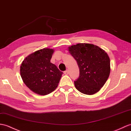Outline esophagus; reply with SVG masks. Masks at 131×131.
Masks as SVG:
<instances>
[{"instance_id": "obj_1", "label": "esophagus", "mask_w": 131, "mask_h": 131, "mask_svg": "<svg viewBox=\"0 0 131 131\" xmlns=\"http://www.w3.org/2000/svg\"><path fill=\"white\" fill-rule=\"evenodd\" d=\"M63 73H64L65 75H68L69 74V71H68V70H66L64 72H63Z\"/></svg>"}]
</instances>
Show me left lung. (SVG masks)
Segmentation results:
<instances>
[{"instance_id": "1", "label": "left lung", "mask_w": 131, "mask_h": 131, "mask_svg": "<svg viewBox=\"0 0 131 131\" xmlns=\"http://www.w3.org/2000/svg\"><path fill=\"white\" fill-rule=\"evenodd\" d=\"M69 51L79 68V77L74 81L75 88L87 95L98 92L110 74V59L108 54L99 47L89 43L71 46Z\"/></svg>"}]
</instances>
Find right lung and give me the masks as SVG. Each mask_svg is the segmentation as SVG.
<instances>
[{"label": "right lung", "mask_w": 131, "mask_h": 131, "mask_svg": "<svg viewBox=\"0 0 131 131\" xmlns=\"http://www.w3.org/2000/svg\"><path fill=\"white\" fill-rule=\"evenodd\" d=\"M53 51L50 48L36 51L21 64L20 72L24 83L39 95H47L55 90L63 74L50 61Z\"/></svg>", "instance_id": "right-lung-1"}]
</instances>
